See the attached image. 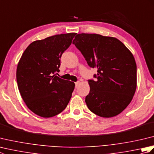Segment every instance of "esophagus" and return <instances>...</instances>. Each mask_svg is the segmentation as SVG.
Here are the masks:
<instances>
[{
  "instance_id": "esophagus-1",
  "label": "esophagus",
  "mask_w": 154,
  "mask_h": 154,
  "mask_svg": "<svg viewBox=\"0 0 154 154\" xmlns=\"http://www.w3.org/2000/svg\"><path fill=\"white\" fill-rule=\"evenodd\" d=\"M79 84H80V81H77V82L75 83V86H76V87H77L78 86H79Z\"/></svg>"
}]
</instances>
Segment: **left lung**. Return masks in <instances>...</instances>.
Here are the masks:
<instances>
[{"label": "left lung", "instance_id": "1", "mask_svg": "<svg viewBox=\"0 0 154 154\" xmlns=\"http://www.w3.org/2000/svg\"><path fill=\"white\" fill-rule=\"evenodd\" d=\"M91 67L97 69L89 80L85 98L89 109L103 118L115 116L128 106L136 92L137 69L132 52L117 38L78 34L73 41Z\"/></svg>", "mask_w": 154, "mask_h": 154}]
</instances>
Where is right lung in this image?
Here are the masks:
<instances>
[{"label":"right lung","instance_id":"right-lung-1","mask_svg":"<svg viewBox=\"0 0 154 154\" xmlns=\"http://www.w3.org/2000/svg\"><path fill=\"white\" fill-rule=\"evenodd\" d=\"M75 34H57L32 42L18 61L19 92L28 109L41 117L57 115L69 102L75 83L54 73L60 71V59Z\"/></svg>","mask_w":154,"mask_h":154}]
</instances>
